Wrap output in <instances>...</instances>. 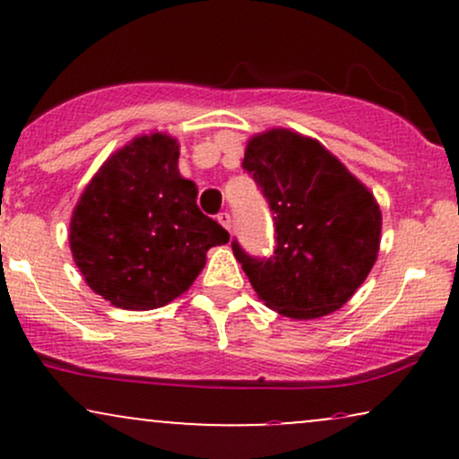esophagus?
<instances>
[{
    "instance_id": "esophagus-1",
    "label": "esophagus",
    "mask_w": 459,
    "mask_h": 459,
    "mask_svg": "<svg viewBox=\"0 0 459 459\" xmlns=\"http://www.w3.org/2000/svg\"><path fill=\"white\" fill-rule=\"evenodd\" d=\"M218 222L222 224L224 229L229 230V233H230V226H233V220H230V213H226V212H224V213H220V215H218Z\"/></svg>"
}]
</instances>
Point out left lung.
Returning <instances> with one entry per match:
<instances>
[{
  "label": "left lung",
  "instance_id": "left-lung-1",
  "mask_svg": "<svg viewBox=\"0 0 459 459\" xmlns=\"http://www.w3.org/2000/svg\"><path fill=\"white\" fill-rule=\"evenodd\" d=\"M244 168L276 213L270 259H252L233 244L256 296L298 321L339 310L380 252L382 212L373 192L319 140L284 127L252 135Z\"/></svg>",
  "mask_w": 459,
  "mask_h": 459
}]
</instances>
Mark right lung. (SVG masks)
<instances>
[{
	"label": "right lung",
	"mask_w": 459,
	"mask_h": 459,
	"mask_svg": "<svg viewBox=\"0 0 459 459\" xmlns=\"http://www.w3.org/2000/svg\"><path fill=\"white\" fill-rule=\"evenodd\" d=\"M181 142L131 138L101 163L73 207L68 246L83 281L116 308L152 310L187 291L229 233L198 209L178 172Z\"/></svg>",
	"instance_id": "obj_1"
}]
</instances>
